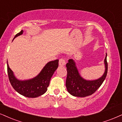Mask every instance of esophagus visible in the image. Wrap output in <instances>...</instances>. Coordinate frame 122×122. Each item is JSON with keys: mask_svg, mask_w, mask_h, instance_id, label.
<instances>
[{"mask_svg": "<svg viewBox=\"0 0 122 122\" xmlns=\"http://www.w3.org/2000/svg\"><path fill=\"white\" fill-rule=\"evenodd\" d=\"M66 64V61H65V59L61 58L59 59V66H64Z\"/></svg>", "mask_w": 122, "mask_h": 122, "instance_id": "esophagus-1", "label": "esophagus"}]
</instances>
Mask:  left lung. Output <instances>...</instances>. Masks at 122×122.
Returning a JSON list of instances; mask_svg holds the SVG:
<instances>
[{"mask_svg": "<svg viewBox=\"0 0 122 122\" xmlns=\"http://www.w3.org/2000/svg\"><path fill=\"white\" fill-rule=\"evenodd\" d=\"M105 71L101 77L96 80L88 81L81 77L73 60L69 59L66 64L67 76L66 82L69 93L75 97H85L93 94L100 88L107 76V54L105 59Z\"/></svg>", "mask_w": 122, "mask_h": 122, "instance_id": "1", "label": "left lung"}]
</instances>
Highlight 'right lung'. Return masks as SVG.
I'll list each match as a JSON object with an SVG mask.
<instances>
[{
	"mask_svg": "<svg viewBox=\"0 0 122 122\" xmlns=\"http://www.w3.org/2000/svg\"><path fill=\"white\" fill-rule=\"evenodd\" d=\"M23 33L21 30L15 37ZM59 66V60L51 61L46 64L38 76L29 80L20 81L15 77L12 71L7 63V72L11 85L19 94L29 98H36L42 95L47 91L51 78Z\"/></svg>",
	"mask_w": 122,
	"mask_h": 122,
	"instance_id": "right-lung-1",
	"label": "right lung"
}]
</instances>
